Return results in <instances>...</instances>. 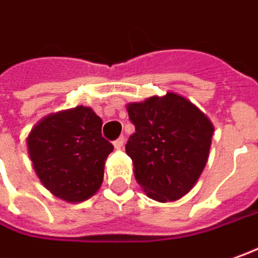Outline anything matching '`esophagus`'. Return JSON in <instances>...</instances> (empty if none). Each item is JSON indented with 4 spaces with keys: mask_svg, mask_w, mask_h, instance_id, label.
Returning <instances> with one entry per match:
<instances>
[{
    "mask_svg": "<svg viewBox=\"0 0 258 258\" xmlns=\"http://www.w3.org/2000/svg\"><path fill=\"white\" fill-rule=\"evenodd\" d=\"M123 142H125V140H123V138H119V139H116L115 140V142H113V147H115V149H122V147H123Z\"/></svg>",
    "mask_w": 258,
    "mask_h": 258,
    "instance_id": "34e87169",
    "label": "esophagus"
}]
</instances>
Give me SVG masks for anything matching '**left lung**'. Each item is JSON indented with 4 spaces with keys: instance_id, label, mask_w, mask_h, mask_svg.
<instances>
[{
    "instance_id": "left-lung-1",
    "label": "left lung",
    "mask_w": 258,
    "mask_h": 258,
    "mask_svg": "<svg viewBox=\"0 0 258 258\" xmlns=\"http://www.w3.org/2000/svg\"><path fill=\"white\" fill-rule=\"evenodd\" d=\"M126 111L136 132L125 150L143 192L157 202L182 198L207 166L215 131L211 119L175 92L131 102Z\"/></svg>"
}]
</instances>
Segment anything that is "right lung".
<instances>
[{"instance_id":"right-lung-1","label":"right lung","mask_w":258,"mask_h":258,"mask_svg":"<svg viewBox=\"0 0 258 258\" xmlns=\"http://www.w3.org/2000/svg\"><path fill=\"white\" fill-rule=\"evenodd\" d=\"M101 127L102 119L83 105L50 113L32 127L28 154L37 178L54 197L78 204L97 194L113 150Z\"/></svg>"}]
</instances>
